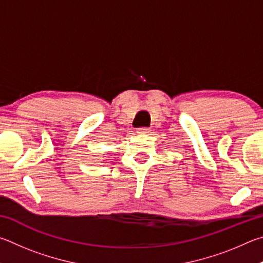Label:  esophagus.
Here are the masks:
<instances>
[{
  "instance_id": "34e87169",
  "label": "esophagus",
  "mask_w": 263,
  "mask_h": 263,
  "mask_svg": "<svg viewBox=\"0 0 263 263\" xmlns=\"http://www.w3.org/2000/svg\"><path fill=\"white\" fill-rule=\"evenodd\" d=\"M137 133H140V134H148V133H150V128H146V127L139 128Z\"/></svg>"
}]
</instances>
